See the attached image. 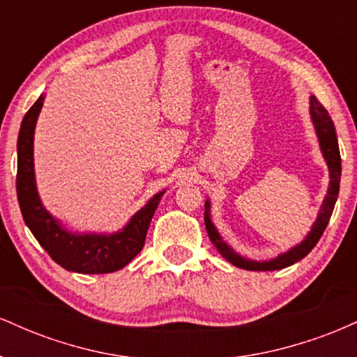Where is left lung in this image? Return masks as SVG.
<instances>
[{
    "mask_svg": "<svg viewBox=\"0 0 357 357\" xmlns=\"http://www.w3.org/2000/svg\"><path fill=\"white\" fill-rule=\"evenodd\" d=\"M309 114L315 130V136H317L319 147H321L322 158L326 161L327 169H329V186H327V192L324 196V202L321 210L317 213V218H315L312 227H310V231L307 233L305 238L301 243L294 245L287 252L278 253L277 257L268 258V260H253V258L241 255L230 243H227L223 240L218 228L213 223L210 198H206V202H204V225H206L208 236H210L215 248L220 252V255L225 260L230 261L231 265H235V267L243 270H253V272H272V270L290 267V265H294L296 261L309 255V252L315 247V243H317L324 230H326L327 223H329L334 204L337 202L339 183H341V154H339L337 136H335L333 119H331L327 110L322 107L321 102L315 99L314 96H310L309 100Z\"/></svg>",
    "mask_w": 357,
    "mask_h": 357,
    "instance_id": "obj_1",
    "label": "left lung"
}]
</instances>
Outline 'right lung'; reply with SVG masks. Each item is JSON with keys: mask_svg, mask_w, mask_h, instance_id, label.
I'll use <instances>...</instances> for the list:
<instances>
[{"mask_svg": "<svg viewBox=\"0 0 357 357\" xmlns=\"http://www.w3.org/2000/svg\"><path fill=\"white\" fill-rule=\"evenodd\" d=\"M45 93L24 114L18 134L16 195L23 220L45 252L60 267L77 273H110L124 268L144 247L147 228L166 190L155 192L117 231H79L53 216L40 198L35 178L33 141Z\"/></svg>", "mask_w": 357, "mask_h": 357, "instance_id": "obj_1", "label": "right lung"}]
</instances>
